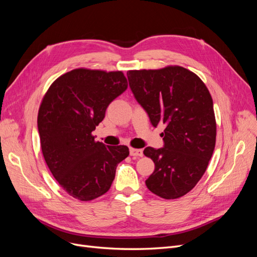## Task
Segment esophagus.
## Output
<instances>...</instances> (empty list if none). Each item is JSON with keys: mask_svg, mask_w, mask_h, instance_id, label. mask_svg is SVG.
I'll use <instances>...</instances> for the list:
<instances>
[{"mask_svg": "<svg viewBox=\"0 0 257 257\" xmlns=\"http://www.w3.org/2000/svg\"><path fill=\"white\" fill-rule=\"evenodd\" d=\"M130 154L132 155V157H143L144 155V152L142 149H135V148H131L130 149Z\"/></svg>", "mask_w": 257, "mask_h": 257, "instance_id": "34e87169", "label": "esophagus"}]
</instances>
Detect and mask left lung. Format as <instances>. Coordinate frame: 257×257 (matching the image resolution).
I'll return each instance as SVG.
<instances>
[{
  "mask_svg": "<svg viewBox=\"0 0 257 257\" xmlns=\"http://www.w3.org/2000/svg\"><path fill=\"white\" fill-rule=\"evenodd\" d=\"M137 102L154 127L165 124L164 148L147 147L154 162L147 188L165 199L189 193L205 174L215 147L216 122L212 97L199 77L182 66L128 71Z\"/></svg>",
  "mask_w": 257,
  "mask_h": 257,
  "instance_id": "obj_1",
  "label": "left lung"
}]
</instances>
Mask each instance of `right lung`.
<instances>
[{
	"mask_svg": "<svg viewBox=\"0 0 257 257\" xmlns=\"http://www.w3.org/2000/svg\"><path fill=\"white\" fill-rule=\"evenodd\" d=\"M121 71L76 68L60 76L46 92L37 115L44 159L68 195L95 199L110 189L126 146H105L92 132L108 105L126 90Z\"/></svg>",
	"mask_w": 257,
	"mask_h": 257,
	"instance_id": "obj_1",
	"label": "right lung"
}]
</instances>
